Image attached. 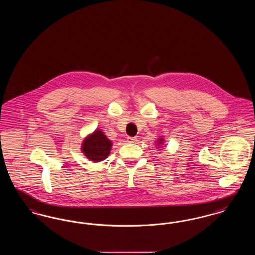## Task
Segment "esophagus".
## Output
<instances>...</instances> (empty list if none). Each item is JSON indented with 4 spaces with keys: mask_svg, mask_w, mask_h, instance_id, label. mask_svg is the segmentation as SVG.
Segmentation results:
<instances>
[{
    "mask_svg": "<svg viewBox=\"0 0 255 255\" xmlns=\"http://www.w3.org/2000/svg\"><path fill=\"white\" fill-rule=\"evenodd\" d=\"M127 141H128V142H131V143H136L137 138H136V137H132V136H128V137H127Z\"/></svg>",
    "mask_w": 255,
    "mask_h": 255,
    "instance_id": "obj_1",
    "label": "esophagus"
}]
</instances>
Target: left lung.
Masks as SVG:
<instances>
[{
  "mask_svg": "<svg viewBox=\"0 0 255 255\" xmlns=\"http://www.w3.org/2000/svg\"><path fill=\"white\" fill-rule=\"evenodd\" d=\"M164 138L163 137H158V140H157V142H156V144H157V148L158 149H161L163 145H164Z\"/></svg>",
  "mask_w": 255,
  "mask_h": 255,
  "instance_id": "obj_1",
  "label": "left lung"
}]
</instances>
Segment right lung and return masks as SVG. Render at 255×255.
I'll return each mask as SVG.
<instances>
[{
    "label": "right lung",
    "mask_w": 255,
    "mask_h": 255,
    "mask_svg": "<svg viewBox=\"0 0 255 255\" xmlns=\"http://www.w3.org/2000/svg\"><path fill=\"white\" fill-rule=\"evenodd\" d=\"M112 146L113 142L107 135L101 129H97L84 138L81 144V151L89 160L99 162L108 158Z\"/></svg>",
    "instance_id": "add662e5"
}]
</instances>
